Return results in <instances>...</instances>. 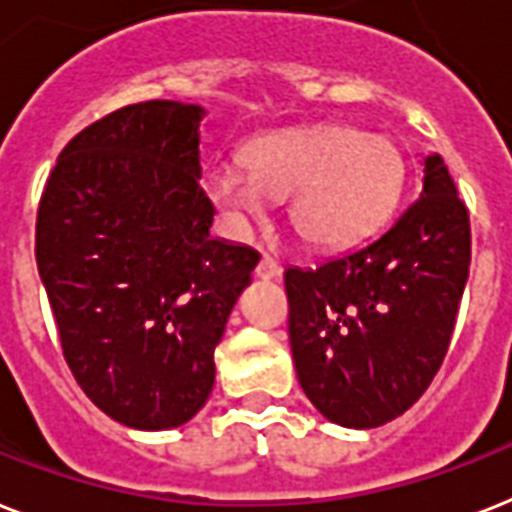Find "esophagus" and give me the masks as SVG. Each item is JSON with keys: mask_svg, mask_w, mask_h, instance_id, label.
Instances as JSON below:
<instances>
[{"mask_svg": "<svg viewBox=\"0 0 512 512\" xmlns=\"http://www.w3.org/2000/svg\"><path fill=\"white\" fill-rule=\"evenodd\" d=\"M255 276L260 278V281H273V278L281 276V265H278L276 260H270V257H263V260L257 263Z\"/></svg>", "mask_w": 512, "mask_h": 512, "instance_id": "34e87169", "label": "esophagus"}]
</instances>
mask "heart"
<instances>
[{"instance_id":"heart-1","label":"heart","mask_w":512,"mask_h":512,"mask_svg":"<svg viewBox=\"0 0 512 512\" xmlns=\"http://www.w3.org/2000/svg\"><path fill=\"white\" fill-rule=\"evenodd\" d=\"M244 168L220 170L207 197L236 228L263 220L270 199H289L292 226L307 244L347 247L389 215L402 189V155L384 136L321 126L265 136L244 152Z\"/></svg>"}]
</instances>
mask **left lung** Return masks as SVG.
Segmentation results:
<instances>
[{
  "label": "left lung",
  "mask_w": 512,
  "mask_h": 512,
  "mask_svg": "<svg viewBox=\"0 0 512 512\" xmlns=\"http://www.w3.org/2000/svg\"><path fill=\"white\" fill-rule=\"evenodd\" d=\"M468 265V210L431 152L392 226L318 268H286L294 368L315 410L376 429L418 402L450 347Z\"/></svg>",
  "instance_id": "left-lung-1"
}]
</instances>
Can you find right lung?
Segmentation results:
<instances>
[{"label":"right lung","mask_w":512,"mask_h":512,"mask_svg":"<svg viewBox=\"0 0 512 512\" xmlns=\"http://www.w3.org/2000/svg\"><path fill=\"white\" fill-rule=\"evenodd\" d=\"M205 107L155 99L83 128L54 165L36 263L70 371L128 429L184 426L257 255L210 236L199 189Z\"/></svg>","instance_id":"obj_1"}]
</instances>
